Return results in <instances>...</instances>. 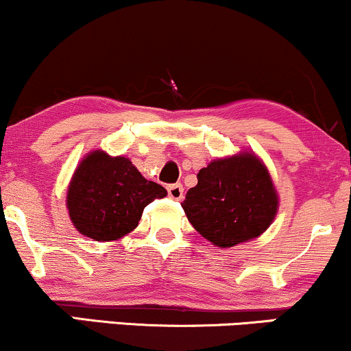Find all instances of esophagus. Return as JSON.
I'll return each mask as SVG.
<instances>
[{
    "instance_id": "esophagus-1",
    "label": "esophagus",
    "mask_w": 351,
    "mask_h": 351,
    "mask_svg": "<svg viewBox=\"0 0 351 351\" xmlns=\"http://www.w3.org/2000/svg\"><path fill=\"white\" fill-rule=\"evenodd\" d=\"M168 196L175 201L183 199V184H170V186H168Z\"/></svg>"
}]
</instances>
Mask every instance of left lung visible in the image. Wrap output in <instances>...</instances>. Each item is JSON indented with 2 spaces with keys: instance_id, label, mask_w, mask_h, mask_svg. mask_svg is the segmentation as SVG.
<instances>
[{
  "instance_id": "1",
  "label": "left lung",
  "mask_w": 351,
  "mask_h": 351,
  "mask_svg": "<svg viewBox=\"0 0 351 351\" xmlns=\"http://www.w3.org/2000/svg\"><path fill=\"white\" fill-rule=\"evenodd\" d=\"M181 206L204 239L226 249L265 232L276 219L279 195L263 160L243 150L201 168Z\"/></svg>"
}]
</instances>
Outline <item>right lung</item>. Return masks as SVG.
I'll list each match as a JSON object with an SVG mask.
<instances>
[{
    "label": "right lung",
    "mask_w": 351,
    "mask_h": 351,
    "mask_svg": "<svg viewBox=\"0 0 351 351\" xmlns=\"http://www.w3.org/2000/svg\"><path fill=\"white\" fill-rule=\"evenodd\" d=\"M165 196L167 189L143 178L130 158L92 150L72 175L66 206L80 234L110 243L130 234L145 206Z\"/></svg>",
    "instance_id": "right-lung-1"
}]
</instances>
